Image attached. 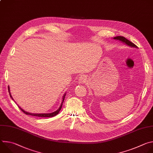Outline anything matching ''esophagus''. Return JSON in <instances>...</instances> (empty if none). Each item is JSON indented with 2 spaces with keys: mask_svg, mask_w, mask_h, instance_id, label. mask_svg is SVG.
<instances>
[{
  "mask_svg": "<svg viewBox=\"0 0 153 153\" xmlns=\"http://www.w3.org/2000/svg\"><path fill=\"white\" fill-rule=\"evenodd\" d=\"M86 81V77L85 76H81L79 79V83L82 84Z\"/></svg>",
  "mask_w": 153,
  "mask_h": 153,
  "instance_id": "1",
  "label": "esophagus"
}]
</instances>
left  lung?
I'll return each mask as SVG.
<instances>
[{"label":"left lung","mask_w":153,"mask_h":153,"mask_svg":"<svg viewBox=\"0 0 153 153\" xmlns=\"http://www.w3.org/2000/svg\"><path fill=\"white\" fill-rule=\"evenodd\" d=\"M114 39H116V40H119L123 43H125V44H126L127 45L129 46V47H135V48H137V47L134 44V43L133 42H131V41H129V40H128L127 39H126L125 37H123V36H117V37H114L113 38Z\"/></svg>","instance_id":"1"}]
</instances>
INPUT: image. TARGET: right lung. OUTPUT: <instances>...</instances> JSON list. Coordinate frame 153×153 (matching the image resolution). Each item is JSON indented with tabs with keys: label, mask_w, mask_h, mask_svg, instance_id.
Wrapping results in <instances>:
<instances>
[{
	"label": "right lung",
	"mask_w": 153,
	"mask_h": 153,
	"mask_svg": "<svg viewBox=\"0 0 153 153\" xmlns=\"http://www.w3.org/2000/svg\"><path fill=\"white\" fill-rule=\"evenodd\" d=\"M8 91H9V93H10V97H11V99L13 100V97H12V96H11V93H10V87H9V86H8ZM65 96H66V94L65 93L64 96H63V99H62V103H61V105H60V107L59 108L58 110H56V111H54V112L51 113H43V114H34V113H28V112L25 111L23 110V109H22L20 106H19V108L20 109V110H22V111H23V112H24L25 114H27V115H31V116H36V117H53V116H55L56 115H57V114L59 113V111H60L61 108H62V105H63V102L64 99H65Z\"/></svg>",
	"instance_id": "1"
}]
</instances>
